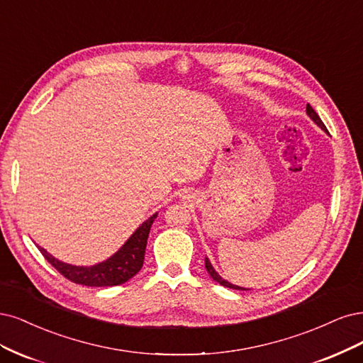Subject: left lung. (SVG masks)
I'll return each mask as SVG.
<instances>
[{"label":"left lung","instance_id":"1","mask_svg":"<svg viewBox=\"0 0 363 363\" xmlns=\"http://www.w3.org/2000/svg\"><path fill=\"white\" fill-rule=\"evenodd\" d=\"M306 113H308V116H309V118L315 122V123H317L320 128H321V130L323 131H325L327 133V128H325V125L323 123V121L320 119V116L317 114V113H315V110L311 107V105L308 104L306 105ZM205 268H206V272L209 273V276H211L214 280H216V282L217 284H220L221 286H226V288H230V289H240V291H249V289H245V288H242V286H237V285H232V284H229L228 282V280H225L223 277H221L216 270H214V267L211 265V262H209V259L208 258H205Z\"/></svg>","mask_w":363,"mask_h":363}]
</instances>
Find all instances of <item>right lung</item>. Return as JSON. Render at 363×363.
<instances>
[{
	"label": "right lung",
	"instance_id": "add662e5",
	"mask_svg": "<svg viewBox=\"0 0 363 363\" xmlns=\"http://www.w3.org/2000/svg\"><path fill=\"white\" fill-rule=\"evenodd\" d=\"M157 216L158 214L155 213L146 221H143L122 247L113 256H110L107 261L91 267H79L62 262L55 259L54 256L50 255L43 247H39V245L38 247L40 253L45 256V259L48 261L58 273L63 274L67 280H71L74 284L86 286L121 285L128 282V280L142 270L149 230Z\"/></svg>",
	"mask_w": 363,
	"mask_h": 363
}]
</instances>
